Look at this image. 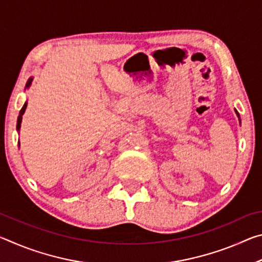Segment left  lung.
Instances as JSON below:
<instances>
[{"label": "left lung", "instance_id": "obj_1", "mask_svg": "<svg viewBox=\"0 0 262 262\" xmlns=\"http://www.w3.org/2000/svg\"><path fill=\"white\" fill-rule=\"evenodd\" d=\"M236 113H237V115H238V118H239V114H238V112L236 111ZM239 120H241V119H239Z\"/></svg>", "mask_w": 262, "mask_h": 262}]
</instances>
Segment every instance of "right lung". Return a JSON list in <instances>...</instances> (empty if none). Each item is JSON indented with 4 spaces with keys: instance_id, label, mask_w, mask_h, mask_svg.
<instances>
[{
    "instance_id": "obj_1",
    "label": "right lung",
    "mask_w": 262,
    "mask_h": 262,
    "mask_svg": "<svg viewBox=\"0 0 262 262\" xmlns=\"http://www.w3.org/2000/svg\"><path fill=\"white\" fill-rule=\"evenodd\" d=\"M32 77L31 78H29V81H28V83H26V86H25V89H28V88H30V85H31V83H32ZM26 106H28V103H25L24 104V106L23 107H21V110H20V112H19V115H18V119H17V130L19 129L20 128V123H21V119H23V114H24V112H25V110H26Z\"/></svg>"
}]
</instances>
